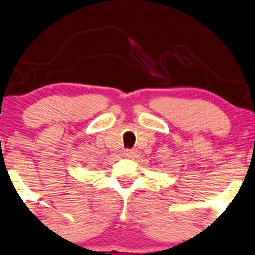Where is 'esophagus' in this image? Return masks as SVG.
<instances>
[{
  "label": "esophagus",
  "mask_w": 255,
  "mask_h": 255,
  "mask_svg": "<svg viewBox=\"0 0 255 255\" xmlns=\"http://www.w3.org/2000/svg\"><path fill=\"white\" fill-rule=\"evenodd\" d=\"M123 154H125L126 157H134L135 156V151H134V150L127 149V150H125V151H123Z\"/></svg>",
  "instance_id": "obj_1"
}]
</instances>
